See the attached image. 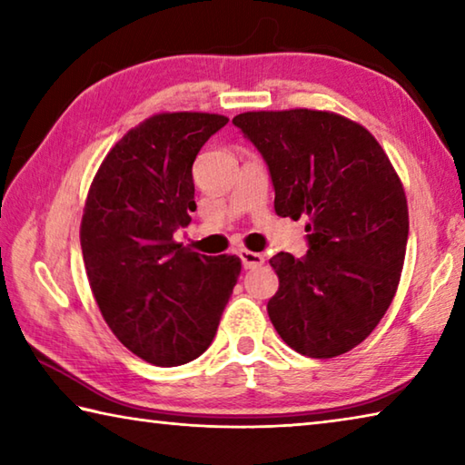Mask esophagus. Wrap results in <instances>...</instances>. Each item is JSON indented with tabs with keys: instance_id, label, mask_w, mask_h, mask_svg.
Listing matches in <instances>:
<instances>
[{
	"instance_id": "1",
	"label": "esophagus",
	"mask_w": 465,
	"mask_h": 465,
	"mask_svg": "<svg viewBox=\"0 0 465 465\" xmlns=\"http://www.w3.org/2000/svg\"><path fill=\"white\" fill-rule=\"evenodd\" d=\"M240 258L243 262V269H256V266L264 264V256L258 254V252H250V250H242Z\"/></svg>"
}]
</instances>
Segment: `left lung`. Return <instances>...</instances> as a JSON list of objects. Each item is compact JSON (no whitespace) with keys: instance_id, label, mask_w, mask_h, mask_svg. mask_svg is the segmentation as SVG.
Here are the masks:
<instances>
[{"instance_id":"left-lung-1","label":"left lung","mask_w":465,"mask_h":465,"mask_svg":"<svg viewBox=\"0 0 465 465\" xmlns=\"http://www.w3.org/2000/svg\"><path fill=\"white\" fill-rule=\"evenodd\" d=\"M262 153L281 217H308L303 258L279 252L269 318L291 349L332 359L361 344L396 295L408 242L404 186L363 124L326 110L233 116Z\"/></svg>"}]
</instances>
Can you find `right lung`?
I'll return each mask as SVG.
<instances>
[{"label": "right lung", "mask_w": 465, "mask_h": 465, "mask_svg": "<svg viewBox=\"0 0 465 465\" xmlns=\"http://www.w3.org/2000/svg\"><path fill=\"white\" fill-rule=\"evenodd\" d=\"M227 121L149 116L110 149L85 199L80 242L102 318L157 367L184 365L209 349L242 271L238 256H204L174 242L196 209L194 157Z\"/></svg>", "instance_id": "add662e5"}]
</instances>
